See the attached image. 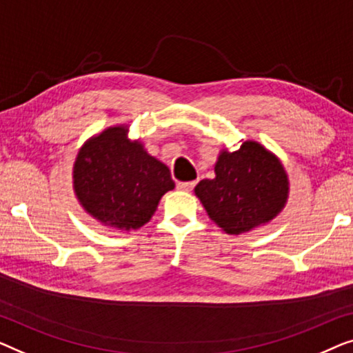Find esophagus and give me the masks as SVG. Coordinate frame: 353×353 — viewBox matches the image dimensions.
Wrapping results in <instances>:
<instances>
[{
    "mask_svg": "<svg viewBox=\"0 0 353 353\" xmlns=\"http://www.w3.org/2000/svg\"><path fill=\"white\" fill-rule=\"evenodd\" d=\"M193 187H195V182H193V181H190V182H177V188H179V190L190 192Z\"/></svg>",
    "mask_w": 353,
    "mask_h": 353,
    "instance_id": "esophagus-1",
    "label": "esophagus"
}]
</instances>
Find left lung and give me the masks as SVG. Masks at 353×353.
I'll return each instance as SVG.
<instances>
[{
  "label": "left lung",
  "instance_id": "1",
  "mask_svg": "<svg viewBox=\"0 0 353 353\" xmlns=\"http://www.w3.org/2000/svg\"><path fill=\"white\" fill-rule=\"evenodd\" d=\"M216 176L195 187L208 216L228 235L264 225L285 208L290 182L281 161L259 142L246 141L235 152L222 150Z\"/></svg>",
  "mask_w": 353,
  "mask_h": 353
}]
</instances>
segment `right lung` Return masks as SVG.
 <instances>
[{
  "label": "right lung",
  "instance_id": "1",
  "mask_svg": "<svg viewBox=\"0 0 353 353\" xmlns=\"http://www.w3.org/2000/svg\"><path fill=\"white\" fill-rule=\"evenodd\" d=\"M174 188L170 168L129 141L128 126L107 128L84 142L73 165V190L88 214L118 230H137Z\"/></svg>",
  "mask_w": 353,
  "mask_h": 353
}]
</instances>
